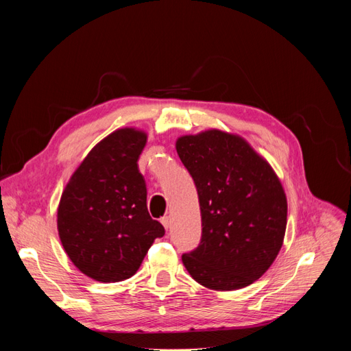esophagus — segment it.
Listing matches in <instances>:
<instances>
[{
	"label": "esophagus",
	"instance_id": "esophagus-1",
	"mask_svg": "<svg viewBox=\"0 0 351 351\" xmlns=\"http://www.w3.org/2000/svg\"><path fill=\"white\" fill-rule=\"evenodd\" d=\"M161 222H162V226L168 230L169 226H171V218H169V217H162V218H161Z\"/></svg>",
	"mask_w": 351,
	"mask_h": 351
}]
</instances>
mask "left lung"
I'll return each instance as SVG.
<instances>
[{"instance_id":"left-lung-1","label":"left lung","mask_w":351,"mask_h":351,"mask_svg":"<svg viewBox=\"0 0 351 351\" xmlns=\"http://www.w3.org/2000/svg\"><path fill=\"white\" fill-rule=\"evenodd\" d=\"M199 197L202 237L182 259L210 290L243 289L267 272L282 246L287 199L278 177L241 137L208 130L177 141Z\"/></svg>"}]
</instances>
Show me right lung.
I'll return each mask as SVG.
<instances>
[{
	"label": "right lung",
	"instance_id": "1",
	"mask_svg": "<svg viewBox=\"0 0 351 351\" xmlns=\"http://www.w3.org/2000/svg\"><path fill=\"white\" fill-rule=\"evenodd\" d=\"M145 145L143 132L111 133L83 159L62 192L57 219L62 247L97 281L130 278L154 240L165 234L146 206V182L137 165Z\"/></svg>",
	"mask_w": 351,
	"mask_h": 351
}]
</instances>
